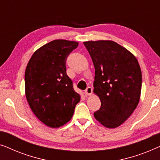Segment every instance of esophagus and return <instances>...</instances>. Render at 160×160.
I'll return each instance as SVG.
<instances>
[{
    "instance_id": "34e87169",
    "label": "esophagus",
    "mask_w": 160,
    "mask_h": 160,
    "mask_svg": "<svg viewBox=\"0 0 160 160\" xmlns=\"http://www.w3.org/2000/svg\"><path fill=\"white\" fill-rule=\"evenodd\" d=\"M84 93H85V95H87V96L91 95L92 94V87H87V89L84 92Z\"/></svg>"
}]
</instances>
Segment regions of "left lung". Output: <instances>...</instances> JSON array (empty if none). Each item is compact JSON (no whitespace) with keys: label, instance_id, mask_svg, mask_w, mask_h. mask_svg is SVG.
<instances>
[{"label":"left lung","instance_id":"left-lung-1","mask_svg":"<svg viewBox=\"0 0 160 160\" xmlns=\"http://www.w3.org/2000/svg\"><path fill=\"white\" fill-rule=\"evenodd\" d=\"M95 67L93 92L101 106L94 113L107 128H116L133 113L141 98L142 73L138 61L126 48L109 40L84 42Z\"/></svg>","mask_w":160,"mask_h":160}]
</instances>
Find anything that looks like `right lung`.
I'll return each instance as SVG.
<instances>
[{
  "label": "right lung",
  "instance_id": "add662e5",
  "mask_svg": "<svg viewBox=\"0 0 160 160\" xmlns=\"http://www.w3.org/2000/svg\"><path fill=\"white\" fill-rule=\"evenodd\" d=\"M76 41L57 39L34 52L25 74V96L36 117L49 128L62 127L71 119L81 95L74 91L65 62L78 47Z\"/></svg>",
  "mask_w": 160,
  "mask_h": 160
}]
</instances>
